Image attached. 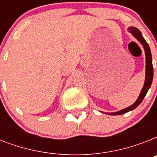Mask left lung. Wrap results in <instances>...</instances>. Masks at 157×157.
Segmentation results:
<instances>
[{"label":"left lung","instance_id":"1","mask_svg":"<svg viewBox=\"0 0 157 157\" xmlns=\"http://www.w3.org/2000/svg\"><path fill=\"white\" fill-rule=\"evenodd\" d=\"M128 30L130 33H132V35L134 36V37L136 38L137 40H139V42L141 43L143 46H144V51H145V54H146V76H145V82H144V87L142 89L141 93L139 94V98L136 100V102L132 104L131 106L122 109L119 112H110V113H107L108 115H112V116H116V115H121L124 114L126 112L132 111V110L135 109L140 103H142V101L144 100V97L146 96L147 91H148L149 88L151 87V82H152V79H153V66H152V59H151V50H150V47H149L148 44L147 43L145 39L144 38L143 35H142L141 32L138 29V28H134V27H130L128 28Z\"/></svg>","mask_w":157,"mask_h":157}]
</instances>
